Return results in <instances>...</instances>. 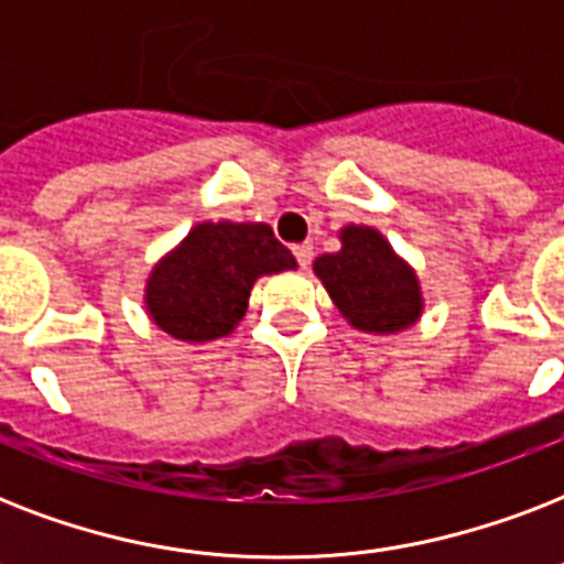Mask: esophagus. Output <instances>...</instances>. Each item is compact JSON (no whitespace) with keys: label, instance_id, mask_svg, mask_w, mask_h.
Here are the masks:
<instances>
[{"label":"esophagus","instance_id":"obj_1","mask_svg":"<svg viewBox=\"0 0 564 564\" xmlns=\"http://www.w3.org/2000/svg\"><path fill=\"white\" fill-rule=\"evenodd\" d=\"M292 254H295V260H299L301 269H307V265L313 263V246H310V242L292 246Z\"/></svg>","mask_w":564,"mask_h":564}]
</instances>
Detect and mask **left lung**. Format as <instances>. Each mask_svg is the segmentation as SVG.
I'll return each mask as SVG.
<instances>
[{
  "label": "left lung",
  "instance_id": "obj_1",
  "mask_svg": "<svg viewBox=\"0 0 564 564\" xmlns=\"http://www.w3.org/2000/svg\"><path fill=\"white\" fill-rule=\"evenodd\" d=\"M343 248L322 254L313 272L357 330L394 334L421 316L419 278L394 254L383 234L362 225H348L339 234Z\"/></svg>",
  "mask_w": 564,
  "mask_h": 564
}]
</instances>
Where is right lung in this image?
Instances as JSON below:
<instances>
[{
    "instance_id": "obj_1",
    "label": "right lung",
    "mask_w": 564,
    "mask_h": 564,
    "mask_svg": "<svg viewBox=\"0 0 564 564\" xmlns=\"http://www.w3.org/2000/svg\"><path fill=\"white\" fill-rule=\"evenodd\" d=\"M295 269V257L263 221H202L145 283L154 325L181 343L228 336L246 316L260 274Z\"/></svg>"
}]
</instances>
